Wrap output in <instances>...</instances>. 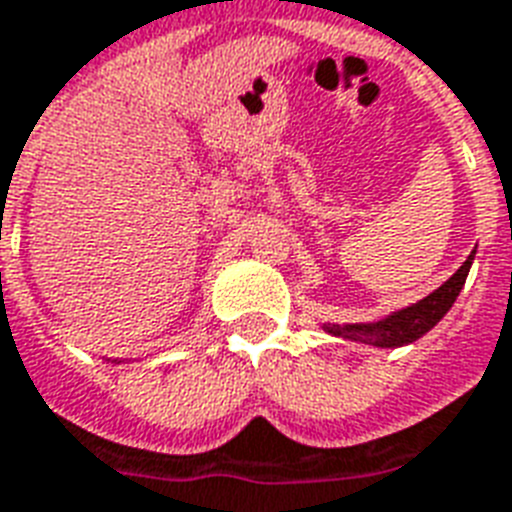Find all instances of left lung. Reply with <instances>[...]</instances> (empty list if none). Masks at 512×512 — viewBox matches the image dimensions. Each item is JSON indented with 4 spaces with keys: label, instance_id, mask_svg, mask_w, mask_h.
Returning a JSON list of instances; mask_svg holds the SVG:
<instances>
[{
    "label": "left lung",
    "instance_id": "left-lung-1",
    "mask_svg": "<svg viewBox=\"0 0 512 512\" xmlns=\"http://www.w3.org/2000/svg\"><path fill=\"white\" fill-rule=\"evenodd\" d=\"M473 257H476V252H470L468 260L460 265V271L454 273L449 281H444L436 292L422 297L420 303L401 308V311L390 313L380 321H372V324H324V332L342 337V340L369 342L377 348H401V345L420 340L425 332H430L438 321L444 319L446 311L454 305L460 289L465 287Z\"/></svg>",
    "mask_w": 512,
    "mask_h": 512
}]
</instances>
